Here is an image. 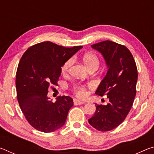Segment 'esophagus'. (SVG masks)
Here are the masks:
<instances>
[{"label": "esophagus", "instance_id": "1", "mask_svg": "<svg viewBox=\"0 0 154 154\" xmlns=\"http://www.w3.org/2000/svg\"><path fill=\"white\" fill-rule=\"evenodd\" d=\"M73 103H74L75 105H82V104L85 103L84 102H83V101L77 100V99H75V100H73Z\"/></svg>", "mask_w": 154, "mask_h": 154}]
</instances>
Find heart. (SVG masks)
I'll return each mask as SVG.
<instances>
[{"label":"heart","mask_w":154,"mask_h":154,"mask_svg":"<svg viewBox=\"0 0 154 154\" xmlns=\"http://www.w3.org/2000/svg\"><path fill=\"white\" fill-rule=\"evenodd\" d=\"M83 62H84V64H85V66L88 67V69L92 67L98 68L99 64H100V60H99L98 56L96 55V54L94 53L85 54V55L83 56ZM72 61H73V59L69 58L64 62L61 68V71L62 73H66V72L69 71L70 66H71V64L72 63ZM92 86V84H90L88 85L89 88H91ZM73 90L75 93L76 94V95L80 98H83L86 96V87L84 86V85H75L73 87Z\"/></svg>","instance_id":"obj_1"}]
</instances>
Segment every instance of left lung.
<instances>
[{
  "instance_id": "left-lung-1",
  "label": "left lung",
  "mask_w": 154,
  "mask_h": 154,
  "mask_svg": "<svg viewBox=\"0 0 154 154\" xmlns=\"http://www.w3.org/2000/svg\"><path fill=\"white\" fill-rule=\"evenodd\" d=\"M100 51L108 67L106 76L95 94L107 96L106 105L95 104L96 110L89 124L99 131H109L124 122L136 96L138 72L136 62L126 46L111 41L92 45Z\"/></svg>"
}]
</instances>
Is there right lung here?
Instances as JSON below:
<instances>
[{
	"label": "right lung",
	"mask_w": 154,
	"mask_h": 154,
	"mask_svg": "<svg viewBox=\"0 0 154 154\" xmlns=\"http://www.w3.org/2000/svg\"><path fill=\"white\" fill-rule=\"evenodd\" d=\"M82 48L44 41L30 47L21 58L15 79L17 100L28 123L38 131L54 132L66 122L73 100L63 96L52 103L48 88L58 85L62 66Z\"/></svg>",
	"instance_id": "obj_1"
}]
</instances>
